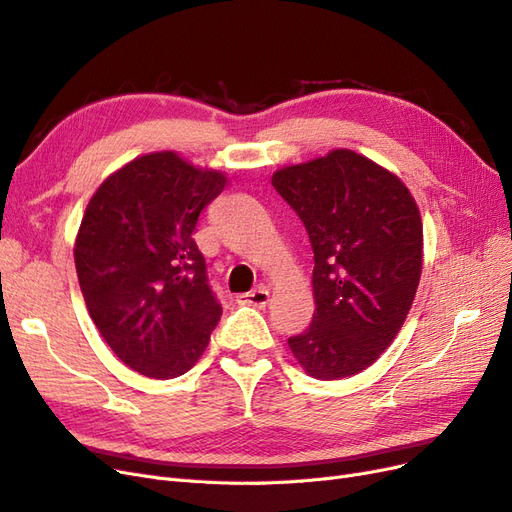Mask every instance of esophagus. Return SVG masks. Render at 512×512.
I'll list each match as a JSON object with an SVG mask.
<instances>
[{
  "label": "esophagus",
  "instance_id": "1",
  "mask_svg": "<svg viewBox=\"0 0 512 512\" xmlns=\"http://www.w3.org/2000/svg\"><path fill=\"white\" fill-rule=\"evenodd\" d=\"M239 305H252V307H267L269 303V290L267 288H256L252 292H245L237 296Z\"/></svg>",
  "mask_w": 512,
  "mask_h": 512
}]
</instances>
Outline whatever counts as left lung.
I'll return each instance as SVG.
<instances>
[{"label":"left lung","mask_w":512,"mask_h":512,"mask_svg":"<svg viewBox=\"0 0 512 512\" xmlns=\"http://www.w3.org/2000/svg\"><path fill=\"white\" fill-rule=\"evenodd\" d=\"M273 186L313 250L315 313L288 345L315 379H343L390 347L421 275L419 209L404 184L351 150L279 169Z\"/></svg>","instance_id":"8db88e82"}]
</instances>
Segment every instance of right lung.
I'll return each mask as SVG.
<instances>
[{
  "label": "right lung",
  "mask_w": 512,
  "mask_h": 512,
  "mask_svg": "<svg viewBox=\"0 0 512 512\" xmlns=\"http://www.w3.org/2000/svg\"><path fill=\"white\" fill-rule=\"evenodd\" d=\"M224 184L156 152L110 175L84 211L74 252L84 303L114 354L146 377L184 375L220 322L192 233Z\"/></svg>",
  "instance_id": "1"
}]
</instances>
